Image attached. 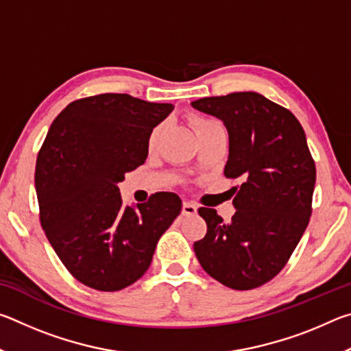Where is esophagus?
Here are the masks:
<instances>
[{
	"label": "esophagus",
	"mask_w": 351,
	"mask_h": 351,
	"mask_svg": "<svg viewBox=\"0 0 351 351\" xmlns=\"http://www.w3.org/2000/svg\"><path fill=\"white\" fill-rule=\"evenodd\" d=\"M197 210H198L197 204L190 203V201H186V203L182 204V215H195Z\"/></svg>",
	"instance_id": "34e87169"
}]
</instances>
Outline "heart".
<instances>
[{"mask_svg":"<svg viewBox=\"0 0 351 351\" xmlns=\"http://www.w3.org/2000/svg\"><path fill=\"white\" fill-rule=\"evenodd\" d=\"M209 122L210 121H206V119H201V117H193L192 119V125L195 128V132H197L198 128H201V127L206 125V123H209ZM156 139H158V130H154V132L150 136V141H148V145L153 147L154 142H156Z\"/></svg>","mask_w":351,"mask_h":351,"instance_id":"b5f03b06","label":"heart"}]
</instances>
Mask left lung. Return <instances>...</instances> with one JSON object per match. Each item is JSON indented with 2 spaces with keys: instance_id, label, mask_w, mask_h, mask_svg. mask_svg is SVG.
Returning <instances> with one entry per match:
<instances>
[{
  "instance_id": "8db88e82",
  "label": "left lung",
  "mask_w": 351,
  "mask_h": 351,
  "mask_svg": "<svg viewBox=\"0 0 351 351\" xmlns=\"http://www.w3.org/2000/svg\"><path fill=\"white\" fill-rule=\"evenodd\" d=\"M223 121L229 134L226 178H241L224 223L199 207L207 224L193 251L203 269L224 287L246 291L269 282L287 265L311 215L316 165L300 122L258 93H232L192 102Z\"/></svg>"
}]
</instances>
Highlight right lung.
Returning a JSON list of instances; mask_svg holds the SVG:
<instances>
[{
    "mask_svg": "<svg viewBox=\"0 0 351 351\" xmlns=\"http://www.w3.org/2000/svg\"><path fill=\"white\" fill-rule=\"evenodd\" d=\"M173 108L128 94H99L69 104L47 132L35 167L41 228L86 287L119 291L134 283L180 215L176 193L123 206L117 187L145 162L153 128Z\"/></svg>",
    "mask_w": 351,
    "mask_h": 351,
    "instance_id": "add662e5",
    "label": "right lung"
}]
</instances>
